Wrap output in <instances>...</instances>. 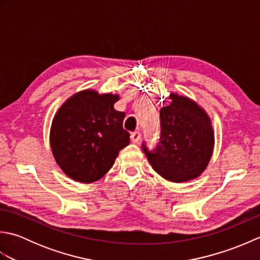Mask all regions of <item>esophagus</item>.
<instances>
[{"instance_id":"1","label":"esophagus","mask_w":260,"mask_h":260,"mask_svg":"<svg viewBox=\"0 0 260 260\" xmlns=\"http://www.w3.org/2000/svg\"><path fill=\"white\" fill-rule=\"evenodd\" d=\"M131 140L133 143H139L141 140V133L140 132H133V133L131 134Z\"/></svg>"}]
</instances>
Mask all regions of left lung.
<instances>
[{"label": "left lung", "mask_w": 260, "mask_h": 260, "mask_svg": "<svg viewBox=\"0 0 260 260\" xmlns=\"http://www.w3.org/2000/svg\"><path fill=\"white\" fill-rule=\"evenodd\" d=\"M159 110L161 135L155 148H142L153 169L172 182L198 178L211 158L214 136L206 112L191 99L171 93ZM164 102V101H163Z\"/></svg>", "instance_id": "obj_1"}]
</instances>
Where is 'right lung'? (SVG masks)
<instances>
[{"label": "right lung", "mask_w": 260, "mask_h": 260, "mask_svg": "<svg viewBox=\"0 0 260 260\" xmlns=\"http://www.w3.org/2000/svg\"><path fill=\"white\" fill-rule=\"evenodd\" d=\"M117 95L85 90L69 98L54 116L50 144L63 172L90 183L113 167L120 150L129 144L123 128L124 112L114 109Z\"/></svg>", "instance_id": "right-lung-1"}]
</instances>
